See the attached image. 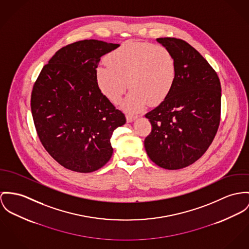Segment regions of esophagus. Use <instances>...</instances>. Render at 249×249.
Returning a JSON list of instances; mask_svg holds the SVG:
<instances>
[{
  "label": "esophagus",
  "instance_id": "obj_1",
  "mask_svg": "<svg viewBox=\"0 0 249 249\" xmlns=\"http://www.w3.org/2000/svg\"><path fill=\"white\" fill-rule=\"evenodd\" d=\"M136 117H137L136 115H131V114H128V115H126V118H127L128 122H133V121L135 120Z\"/></svg>",
  "mask_w": 249,
  "mask_h": 249
}]
</instances>
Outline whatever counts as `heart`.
<instances>
[{"label":"heart","mask_w":249,"mask_h":249,"mask_svg":"<svg viewBox=\"0 0 249 249\" xmlns=\"http://www.w3.org/2000/svg\"><path fill=\"white\" fill-rule=\"evenodd\" d=\"M105 65L96 69V81L102 95L118 103L129 86L131 93L123 103L129 112H137L148 102H163L172 92L177 66L172 52L149 42L128 40L106 56Z\"/></svg>","instance_id":"heart-1"}]
</instances>
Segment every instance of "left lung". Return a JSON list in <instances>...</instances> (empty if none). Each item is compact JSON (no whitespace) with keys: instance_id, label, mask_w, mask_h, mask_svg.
Returning a JSON list of instances; mask_svg holds the SVG:
<instances>
[{"instance_id":"1","label":"left lung","mask_w":249,"mask_h":249,"mask_svg":"<svg viewBox=\"0 0 249 249\" xmlns=\"http://www.w3.org/2000/svg\"><path fill=\"white\" fill-rule=\"evenodd\" d=\"M172 52L177 74L169 96L146 114L152 132L144 141L157 166L179 170L197 161L211 146L221 119V83L206 58L181 38H158Z\"/></svg>"}]
</instances>
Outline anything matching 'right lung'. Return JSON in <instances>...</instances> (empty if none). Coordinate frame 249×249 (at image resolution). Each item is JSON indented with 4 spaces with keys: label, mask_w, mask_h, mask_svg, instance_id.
I'll use <instances>...</instances> for the list:
<instances>
[{
    "label": "right lung",
    "mask_w": 249,
    "mask_h": 249,
    "mask_svg": "<svg viewBox=\"0 0 249 249\" xmlns=\"http://www.w3.org/2000/svg\"><path fill=\"white\" fill-rule=\"evenodd\" d=\"M118 46L97 39L68 44L50 58L34 83L31 112L39 141L70 171L102 168L113 154L114 131L126 123L96 81L100 57Z\"/></svg>",
    "instance_id": "1"
}]
</instances>
